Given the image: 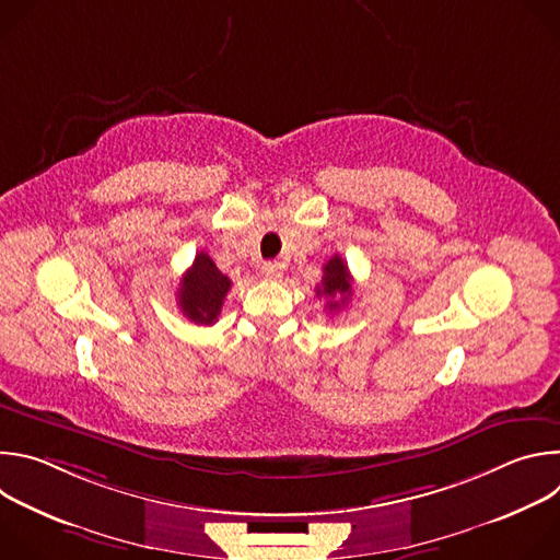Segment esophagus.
Instances as JSON below:
<instances>
[{"mask_svg": "<svg viewBox=\"0 0 560 560\" xmlns=\"http://www.w3.org/2000/svg\"><path fill=\"white\" fill-rule=\"evenodd\" d=\"M261 272H264L266 279H281V277H283V264H279V261H266V264L261 266Z\"/></svg>", "mask_w": 560, "mask_h": 560, "instance_id": "obj_1", "label": "esophagus"}]
</instances>
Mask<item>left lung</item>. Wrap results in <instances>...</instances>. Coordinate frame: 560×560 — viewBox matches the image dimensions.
I'll return each mask as SVG.
<instances>
[{
    "label": "left lung",
    "instance_id": "obj_1",
    "mask_svg": "<svg viewBox=\"0 0 560 560\" xmlns=\"http://www.w3.org/2000/svg\"><path fill=\"white\" fill-rule=\"evenodd\" d=\"M316 296L328 299V312H339L352 296V275L348 270V264L335 255L324 266L322 283L316 285Z\"/></svg>",
    "mask_w": 560,
    "mask_h": 560
}]
</instances>
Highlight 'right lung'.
<instances>
[{
	"instance_id": "add662e5",
	"label": "right lung",
	"mask_w": 560,
	"mask_h": 560,
	"mask_svg": "<svg viewBox=\"0 0 560 560\" xmlns=\"http://www.w3.org/2000/svg\"><path fill=\"white\" fill-rule=\"evenodd\" d=\"M230 285L232 281L219 272L214 261L206 253H199L182 277L177 290L184 316H188L197 326H212L221 314V305Z\"/></svg>"
}]
</instances>
